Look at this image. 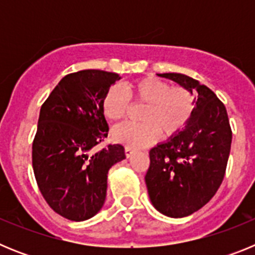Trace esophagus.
<instances>
[{
  "label": "esophagus",
  "mask_w": 255,
  "mask_h": 255,
  "mask_svg": "<svg viewBox=\"0 0 255 255\" xmlns=\"http://www.w3.org/2000/svg\"><path fill=\"white\" fill-rule=\"evenodd\" d=\"M132 153H134V149H132L131 147H125V154L128 158H129V157H131Z\"/></svg>",
  "instance_id": "esophagus-1"
}]
</instances>
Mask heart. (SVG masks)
Listing matches in <instances>:
<instances>
[{"label": "heart", "mask_w": 255, "mask_h": 255, "mask_svg": "<svg viewBox=\"0 0 255 255\" xmlns=\"http://www.w3.org/2000/svg\"><path fill=\"white\" fill-rule=\"evenodd\" d=\"M130 98L136 103H145L139 119L143 123L123 124L112 130L115 141L128 147L141 148L154 143L159 136L176 134L190 120L194 102L185 88L171 87L157 78H144L126 87L114 85L103 96L101 107L110 121H120L130 110Z\"/></svg>", "instance_id": "heart-1"}]
</instances>
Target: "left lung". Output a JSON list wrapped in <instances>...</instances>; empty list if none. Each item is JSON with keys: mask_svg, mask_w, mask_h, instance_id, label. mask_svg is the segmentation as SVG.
<instances>
[{"mask_svg": "<svg viewBox=\"0 0 255 255\" xmlns=\"http://www.w3.org/2000/svg\"><path fill=\"white\" fill-rule=\"evenodd\" d=\"M157 75L198 94L184 129L150 149L145 175L153 207L167 217L181 218L206 206L220 188L233 132L224 103L208 87L184 74Z\"/></svg>", "mask_w": 255, "mask_h": 255, "instance_id": "1", "label": "left lung"}]
</instances>
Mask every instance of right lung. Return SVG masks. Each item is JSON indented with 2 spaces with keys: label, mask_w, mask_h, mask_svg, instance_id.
I'll list each match as a JSON object with an SVG mask.
<instances>
[{
  "label": "right lung",
  "mask_w": 255,
  "mask_h": 255,
  "mask_svg": "<svg viewBox=\"0 0 255 255\" xmlns=\"http://www.w3.org/2000/svg\"><path fill=\"white\" fill-rule=\"evenodd\" d=\"M120 79L102 70L69 74L40 107L31 153L35 180L49 207L67 220H89L101 211L108 171L126 158L121 144L94 150L108 132L101 102Z\"/></svg>",
  "instance_id": "1"
}]
</instances>
